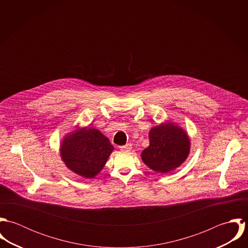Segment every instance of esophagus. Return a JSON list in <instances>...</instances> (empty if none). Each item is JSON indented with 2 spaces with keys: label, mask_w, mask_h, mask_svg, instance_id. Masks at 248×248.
Listing matches in <instances>:
<instances>
[{
  "label": "esophagus",
  "mask_w": 248,
  "mask_h": 248,
  "mask_svg": "<svg viewBox=\"0 0 248 248\" xmlns=\"http://www.w3.org/2000/svg\"><path fill=\"white\" fill-rule=\"evenodd\" d=\"M121 151H130L132 149V144L131 143H127L126 145H123V146H120L119 147Z\"/></svg>",
  "instance_id": "34e87169"
}]
</instances>
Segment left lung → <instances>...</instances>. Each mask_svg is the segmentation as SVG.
<instances>
[{"instance_id": "1", "label": "left lung", "mask_w": 248, "mask_h": 248, "mask_svg": "<svg viewBox=\"0 0 248 248\" xmlns=\"http://www.w3.org/2000/svg\"><path fill=\"white\" fill-rule=\"evenodd\" d=\"M150 145L143 150V162L152 170L168 173L175 170L187 158L190 140L177 125L166 123L153 128L149 133Z\"/></svg>"}]
</instances>
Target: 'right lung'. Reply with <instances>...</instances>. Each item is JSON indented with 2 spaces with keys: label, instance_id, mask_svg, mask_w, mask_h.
Returning a JSON list of instances; mask_svg holds the SVG:
<instances>
[{
  "label": "right lung",
  "instance_id": "right-lung-1",
  "mask_svg": "<svg viewBox=\"0 0 248 248\" xmlns=\"http://www.w3.org/2000/svg\"><path fill=\"white\" fill-rule=\"evenodd\" d=\"M113 151L108 139L94 128H83L67 136L60 153L67 167L75 174L93 178L106 164Z\"/></svg>",
  "mask_w": 248,
  "mask_h": 248
}]
</instances>
